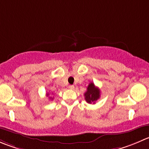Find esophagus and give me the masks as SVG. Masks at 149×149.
Listing matches in <instances>:
<instances>
[{
    "label": "esophagus",
    "mask_w": 149,
    "mask_h": 149,
    "mask_svg": "<svg viewBox=\"0 0 149 149\" xmlns=\"http://www.w3.org/2000/svg\"><path fill=\"white\" fill-rule=\"evenodd\" d=\"M68 89H74V86H73V85H69V86H68Z\"/></svg>",
    "instance_id": "1"
}]
</instances>
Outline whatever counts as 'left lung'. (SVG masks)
I'll return each instance as SVG.
<instances>
[{
	"label": "left lung",
	"instance_id": "8db88e82",
	"mask_svg": "<svg viewBox=\"0 0 149 149\" xmlns=\"http://www.w3.org/2000/svg\"><path fill=\"white\" fill-rule=\"evenodd\" d=\"M100 91L99 88L95 86L94 83H90L87 86L86 92L84 93L85 100L88 103H95V101L100 98Z\"/></svg>",
	"mask_w": 149,
	"mask_h": 149
}]
</instances>
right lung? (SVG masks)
I'll return each mask as SVG.
<instances>
[{
  "mask_svg": "<svg viewBox=\"0 0 149 149\" xmlns=\"http://www.w3.org/2000/svg\"><path fill=\"white\" fill-rule=\"evenodd\" d=\"M47 97H48V96H49V93H47ZM49 98H50V99H52V97H49Z\"/></svg>",
  "mask_w": 149,
  "mask_h": 149,
  "instance_id": "1",
  "label": "right lung"
}]
</instances>
